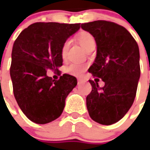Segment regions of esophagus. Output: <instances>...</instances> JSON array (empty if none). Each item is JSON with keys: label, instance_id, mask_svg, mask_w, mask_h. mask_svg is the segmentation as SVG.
Masks as SVG:
<instances>
[{"label": "esophagus", "instance_id": "obj_1", "mask_svg": "<svg viewBox=\"0 0 150 150\" xmlns=\"http://www.w3.org/2000/svg\"><path fill=\"white\" fill-rule=\"evenodd\" d=\"M78 84L81 83H82V79H78Z\"/></svg>", "mask_w": 150, "mask_h": 150}]
</instances>
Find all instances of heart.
I'll list each match as a JSON object with an SVG mask.
<instances>
[{"label":"heart","mask_w":150,"mask_h":150,"mask_svg":"<svg viewBox=\"0 0 150 150\" xmlns=\"http://www.w3.org/2000/svg\"><path fill=\"white\" fill-rule=\"evenodd\" d=\"M78 42L81 45V47L84 50H86L90 44L94 42V39L93 38V36L88 32H82L81 34L78 35ZM69 45H70L69 41L65 42L64 44L62 45V56L63 57L66 56L67 52L68 47H69ZM86 67H87V66L85 64H83V63H72L67 67V72H69L72 75H74V76H80L85 71Z\"/></svg>","instance_id":"heart-1"}]
</instances>
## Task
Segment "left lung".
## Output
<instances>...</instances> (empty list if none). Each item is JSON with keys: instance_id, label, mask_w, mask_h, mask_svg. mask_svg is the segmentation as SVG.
<instances>
[{"instance_id": "1", "label": "left lung", "mask_w": 150, "mask_h": 150, "mask_svg": "<svg viewBox=\"0 0 150 150\" xmlns=\"http://www.w3.org/2000/svg\"><path fill=\"white\" fill-rule=\"evenodd\" d=\"M81 27L97 44L88 72L105 83L99 88L97 81L89 80L92 92L86 98L87 108L93 121L111 125L127 113L135 98L140 78L139 46L127 29L113 22L94 21Z\"/></svg>"}]
</instances>
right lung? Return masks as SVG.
<instances>
[{"label": "right lung", "mask_w": 150, "mask_h": 150, "mask_svg": "<svg viewBox=\"0 0 150 150\" xmlns=\"http://www.w3.org/2000/svg\"><path fill=\"white\" fill-rule=\"evenodd\" d=\"M80 29V23L37 22L21 32L11 52L10 75L16 100L31 121L45 124L60 117L77 78L63 74L54 81L47 69L62 65V47Z\"/></svg>", "instance_id": "right-lung-1"}]
</instances>
